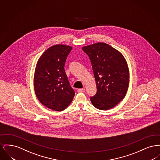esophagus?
Returning a JSON list of instances; mask_svg holds the SVG:
<instances>
[{
	"label": "esophagus",
	"mask_w": 160,
	"mask_h": 160,
	"mask_svg": "<svg viewBox=\"0 0 160 160\" xmlns=\"http://www.w3.org/2000/svg\"><path fill=\"white\" fill-rule=\"evenodd\" d=\"M84 91H85V89L84 88H83V89H78L77 90L78 93H83V92H84Z\"/></svg>",
	"instance_id": "34e87169"
}]
</instances>
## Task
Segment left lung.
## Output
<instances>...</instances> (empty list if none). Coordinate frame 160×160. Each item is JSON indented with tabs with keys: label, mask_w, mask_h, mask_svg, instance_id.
I'll use <instances>...</instances> for the list:
<instances>
[{
	"label": "left lung",
	"mask_w": 160,
	"mask_h": 160,
	"mask_svg": "<svg viewBox=\"0 0 160 160\" xmlns=\"http://www.w3.org/2000/svg\"><path fill=\"white\" fill-rule=\"evenodd\" d=\"M97 85V93L91 97L93 106L106 110L116 106L125 97L129 84V69L119 51L104 42L84 46Z\"/></svg>",
	"instance_id": "obj_1"
}]
</instances>
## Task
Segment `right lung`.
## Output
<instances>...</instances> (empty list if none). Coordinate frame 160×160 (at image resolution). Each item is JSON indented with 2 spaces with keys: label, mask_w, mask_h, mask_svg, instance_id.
Here are the masks:
<instances>
[{
  "label": "right lung",
  "mask_w": 160,
  "mask_h": 160,
  "mask_svg": "<svg viewBox=\"0 0 160 160\" xmlns=\"http://www.w3.org/2000/svg\"><path fill=\"white\" fill-rule=\"evenodd\" d=\"M72 47L57 44L46 50L38 60L34 75L35 94L40 102L55 111L68 106L75 95L65 71Z\"/></svg>",
  "instance_id": "add662e5"
}]
</instances>
